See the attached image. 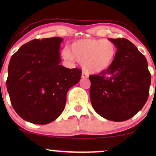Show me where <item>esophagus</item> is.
Here are the masks:
<instances>
[{
	"mask_svg": "<svg viewBox=\"0 0 156 156\" xmlns=\"http://www.w3.org/2000/svg\"><path fill=\"white\" fill-rule=\"evenodd\" d=\"M81 77H82V78H88V74H87L86 72H84V71H83V72H82V74H81Z\"/></svg>",
	"mask_w": 156,
	"mask_h": 156,
	"instance_id": "esophagus-1",
	"label": "esophagus"
}]
</instances>
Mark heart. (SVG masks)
<instances>
[{
    "label": "heart",
    "mask_w": 156,
    "mask_h": 156,
    "mask_svg": "<svg viewBox=\"0 0 156 156\" xmlns=\"http://www.w3.org/2000/svg\"><path fill=\"white\" fill-rule=\"evenodd\" d=\"M62 54L66 59L79 62L88 73L96 74L111 67L117 54V48L106 39H80L72 44L71 51L64 48Z\"/></svg>",
    "instance_id": "obj_1"
}]
</instances>
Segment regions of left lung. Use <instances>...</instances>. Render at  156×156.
<instances>
[{"label": "left lung", "instance_id": "8db88e82", "mask_svg": "<svg viewBox=\"0 0 156 156\" xmlns=\"http://www.w3.org/2000/svg\"><path fill=\"white\" fill-rule=\"evenodd\" d=\"M117 48L114 62L106 70L89 76L93 108L105 119H129L147 101L151 75L144 55L127 39H109Z\"/></svg>", "mask_w": 156, "mask_h": 156}]
</instances>
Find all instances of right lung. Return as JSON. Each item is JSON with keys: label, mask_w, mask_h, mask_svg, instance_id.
I'll return each instance as SVG.
<instances>
[{"label": "right lung", "mask_w": 156, "mask_h": 156, "mask_svg": "<svg viewBox=\"0 0 156 156\" xmlns=\"http://www.w3.org/2000/svg\"><path fill=\"white\" fill-rule=\"evenodd\" d=\"M63 39H33L19 48L8 67L6 87L11 103L24 120L45 125L64 111L69 88L81 78L80 69L60 65Z\"/></svg>", "instance_id": "obj_1"}]
</instances>
